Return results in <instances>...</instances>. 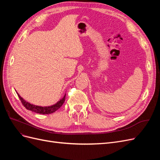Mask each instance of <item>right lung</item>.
I'll return each instance as SVG.
<instances>
[{
  "instance_id": "obj_1",
  "label": "right lung",
  "mask_w": 160,
  "mask_h": 160,
  "mask_svg": "<svg viewBox=\"0 0 160 160\" xmlns=\"http://www.w3.org/2000/svg\"><path fill=\"white\" fill-rule=\"evenodd\" d=\"M17 93L19 99H21L22 105H24V107H25L26 109L30 110L31 111H33V112H35L37 113L44 114V115L52 113L55 112L57 110L59 109L61 107L62 105L64 103L65 100V95H66V93H65V95L63 96V98L61 99L59 101H58L55 104H53L50 106H44V107H42V106L35 105H33V104L28 103V101H27L22 98H21V95H19L17 92Z\"/></svg>"
}]
</instances>
